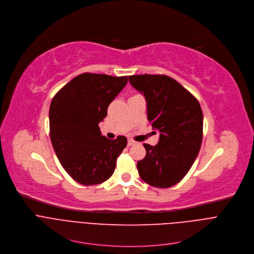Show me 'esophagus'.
Wrapping results in <instances>:
<instances>
[{
	"label": "esophagus",
	"instance_id": "34e87169",
	"mask_svg": "<svg viewBox=\"0 0 254 254\" xmlns=\"http://www.w3.org/2000/svg\"><path fill=\"white\" fill-rule=\"evenodd\" d=\"M134 144H136V142H135L134 140H132V139H129V140H128V146H132V145H134Z\"/></svg>",
	"mask_w": 254,
	"mask_h": 254
}]
</instances>
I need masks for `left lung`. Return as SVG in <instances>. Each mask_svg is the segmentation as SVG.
Masks as SVG:
<instances>
[{"label": "left lung", "instance_id": "obj_1", "mask_svg": "<svg viewBox=\"0 0 254 254\" xmlns=\"http://www.w3.org/2000/svg\"><path fill=\"white\" fill-rule=\"evenodd\" d=\"M147 105V118L160 133L155 146L144 144L146 156L137 162L140 177L149 185L177 184L194 163L202 141L203 114L198 101L177 81L164 75L129 76Z\"/></svg>", "mask_w": 254, "mask_h": 254}]
</instances>
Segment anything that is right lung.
<instances>
[{"mask_svg":"<svg viewBox=\"0 0 254 254\" xmlns=\"http://www.w3.org/2000/svg\"><path fill=\"white\" fill-rule=\"evenodd\" d=\"M128 77L84 73L53 98L49 111L50 137L66 172L78 183L96 185L112 176L117 157L127 145L125 136L110 140L98 124Z\"/></svg>","mask_w":254,"mask_h":254,"instance_id":"obj_1","label":"right lung"}]
</instances>
